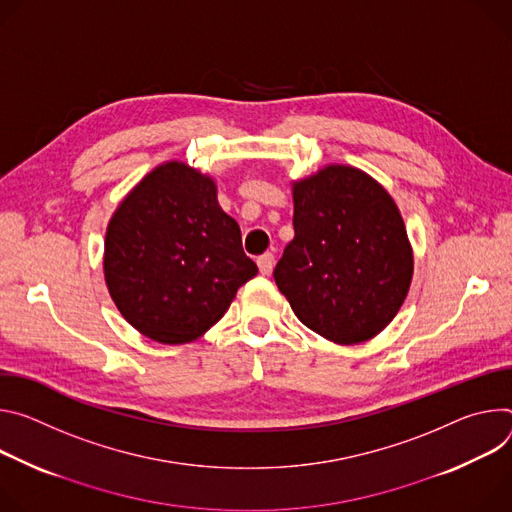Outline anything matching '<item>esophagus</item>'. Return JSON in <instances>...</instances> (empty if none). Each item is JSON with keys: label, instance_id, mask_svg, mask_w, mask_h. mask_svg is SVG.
I'll return each instance as SVG.
<instances>
[{"label": "esophagus", "instance_id": "obj_1", "mask_svg": "<svg viewBox=\"0 0 512 512\" xmlns=\"http://www.w3.org/2000/svg\"><path fill=\"white\" fill-rule=\"evenodd\" d=\"M258 270H260V274H270L272 272V268H274V254H270V252H266V254H262V256H258Z\"/></svg>", "mask_w": 512, "mask_h": 512}]
</instances>
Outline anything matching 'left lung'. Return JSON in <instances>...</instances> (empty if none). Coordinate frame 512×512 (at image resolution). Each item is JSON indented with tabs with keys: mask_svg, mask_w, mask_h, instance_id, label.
Listing matches in <instances>:
<instances>
[{
	"mask_svg": "<svg viewBox=\"0 0 512 512\" xmlns=\"http://www.w3.org/2000/svg\"><path fill=\"white\" fill-rule=\"evenodd\" d=\"M295 238L274 268L295 315L335 344H360L399 313L413 252L390 195L352 166H325L293 187Z\"/></svg>",
	"mask_w": 512,
	"mask_h": 512,
	"instance_id": "8db88e82",
	"label": "left lung"
}]
</instances>
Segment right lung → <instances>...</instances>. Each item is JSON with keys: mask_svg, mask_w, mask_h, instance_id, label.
<instances>
[{"mask_svg": "<svg viewBox=\"0 0 512 512\" xmlns=\"http://www.w3.org/2000/svg\"><path fill=\"white\" fill-rule=\"evenodd\" d=\"M103 270L126 321L160 344L203 335L258 274L215 183L183 162L154 168L113 213Z\"/></svg>", "mask_w": 512, "mask_h": 512, "instance_id": "obj_1", "label": "right lung"}]
</instances>
